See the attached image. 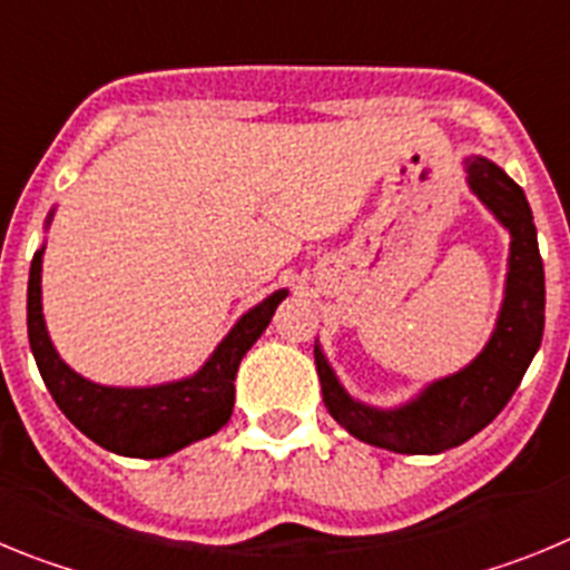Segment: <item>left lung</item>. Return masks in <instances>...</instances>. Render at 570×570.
Returning a JSON list of instances; mask_svg holds the SVG:
<instances>
[{
	"mask_svg": "<svg viewBox=\"0 0 570 570\" xmlns=\"http://www.w3.org/2000/svg\"><path fill=\"white\" fill-rule=\"evenodd\" d=\"M465 170L473 194L511 234L505 299L482 354L456 374L428 385L407 405L380 411L347 396L320 345L314 347L322 402L331 416L356 440L396 454H442L480 434L513 396L546 328V271L525 194L482 156L468 159Z\"/></svg>",
	"mask_w": 570,
	"mask_h": 570,
	"instance_id": "8db88e82",
	"label": "left lung"
}]
</instances>
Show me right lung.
I'll list each match as a JSON object with an SVG mask.
<instances>
[{"label":"right lung","instance_id":"1","mask_svg":"<svg viewBox=\"0 0 570 570\" xmlns=\"http://www.w3.org/2000/svg\"><path fill=\"white\" fill-rule=\"evenodd\" d=\"M42 250L33 254L28 279V340L39 374L59 411L85 436L114 454L159 460L179 448L216 434L234 411V380L242 356L268 328L271 316L288 291L268 299L236 322L210 360L194 376L154 387H108L85 380L59 360L42 316Z\"/></svg>","mask_w":570,"mask_h":570}]
</instances>
